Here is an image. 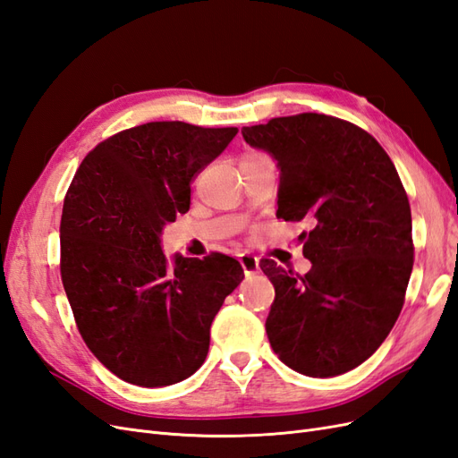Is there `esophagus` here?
Segmentation results:
<instances>
[{"label":"esophagus","mask_w":458,"mask_h":458,"mask_svg":"<svg viewBox=\"0 0 458 458\" xmlns=\"http://www.w3.org/2000/svg\"><path fill=\"white\" fill-rule=\"evenodd\" d=\"M239 261H241V266H242V269H244L246 275H252V273H256V271L259 269L258 258H254V256H250V254H242V256L239 258Z\"/></svg>","instance_id":"obj_1"}]
</instances>
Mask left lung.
Masks as SVG:
<instances>
[{
	"mask_svg": "<svg viewBox=\"0 0 458 458\" xmlns=\"http://www.w3.org/2000/svg\"><path fill=\"white\" fill-rule=\"evenodd\" d=\"M241 133L281 172L276 217L311 225L298 237L306 275L261 261L275 286L271 348L306 377H338L380 348L403 308L414 254L407 192L378 141L345 120L306 113Z\"/></svg>",
	"mask_w": 458,
	"mask_h": 458,
	"instance_id": "1",
	"label": "left lung"
}]
</instances>
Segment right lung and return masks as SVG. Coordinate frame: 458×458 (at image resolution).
Here are the masks:
<instances>
[{"label":"right lung","instance_id":"add662e5","mask_svg":"<svg viewBox=\"0 0 458 458\" xmlns=\"http://www.w3.org/2000/svg\"><path fill=\"white\" fill-rule=\"evenodd\" d=\"M237 128L148 122L97 145L61 217V276L81 338L118 378L182 382L210 348V327L244 279L225 254L165 258L162 231L191 204V182Z\"/></svg>","mask_w":458,"mask_h":458}]
</instances>
